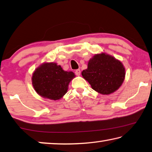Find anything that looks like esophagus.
Instances as JSON below:
<instances>
[{"instance_id": "obj_1", "label": "esophagus", "mask_w": 152, "mask_h": 152, "mask_svg": "<svg viewBox=\"0 0 152 152\" xmlns=\"http://www.w3.org/2000/svg\"><path fill=\"white\" fill-rule=\"evenodd\" d=\"M75 73V75L77 76H79V75H80V74H81V70H80V69H77Z\"/></svg>"}]
</instances>
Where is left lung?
<instances>
[{
    "label": "left lung",
    "mask_w": 152,
    "mask_h": 152,
    "mask_svg": "<svg viewBox=\"0 0 152 152\" xmlns=\"http://www.w3.org/2000/svg\"><path fill=\"white\" fill-rule=\"evenodd\" d=\"M81 75L95 91L110 95L123 83L126 70L120 61L102 53L95 55L89 61L87 69L82 71Z\"/></svg>",
    "instance_id": "8db88e82"
}]
</instances>
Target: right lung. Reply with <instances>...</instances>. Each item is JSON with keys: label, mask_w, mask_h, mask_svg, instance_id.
Here are the masks:
<instances>
[{"label": "right lung", "mask_w": 152, "mask_h": 152, "mask_svg": "<svg viewBox=\"0 0 152 152\" xmlns=\"http://www.w3.org/2000/svg\"><path fill=\"white\" fill-rule=\"evenodd\" d=\"M74 77L73 72L64 71L56 63H44L33 72L32 84L40 96L56 101L65 95Z\"/></svg>", "instance_id": "1"}]
</instances>
